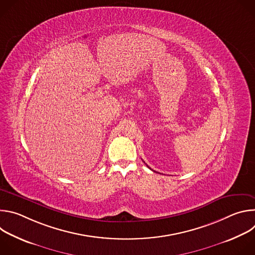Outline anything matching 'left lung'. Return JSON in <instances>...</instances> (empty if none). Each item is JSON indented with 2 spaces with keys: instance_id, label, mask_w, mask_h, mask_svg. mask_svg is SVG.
Wrapping results in <instances>:
<instances>
[{
  "instance_id": "left-lung-1",
  "label": "left lung",
  "mask_w": 255,
  "mask_h": 255,
  "mask_svg": "<svg viewBox=\"0 0 255 255\" xmlns=\"http://www.w3.org/2000/svg\"><path fill=\"white\" fill-rule=\"evenodd\" d=\"M147 166H148V165H147Z\"/></svg>"
}]
</instances>
